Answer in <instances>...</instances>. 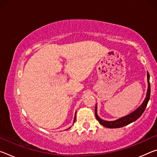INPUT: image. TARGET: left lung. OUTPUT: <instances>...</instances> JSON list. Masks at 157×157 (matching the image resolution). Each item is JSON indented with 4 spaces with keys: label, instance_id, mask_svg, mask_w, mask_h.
<instances>
[{
    "label": "left lung",
    "instance_id": "1",
    "mask_svg": "<svg viewBox=\"0 0 157 157\" xmlns=\"http://www.w3.org/2000/svg\"><path fill=\"white\" fill-rule=\"evenodd\" d=\"M147 82H148V88L147 91V95H146V98L145 100L143 101V104L140 106V107L137 109L136 111H133L129 115H127L123 118H119L118 120L114 121H103L102 119L100 118L97 114V107L95 106V118L97 120L99 121V123L105 127L107 128H119V127H124L127 124H130L132 122L136 121L139 117L142 115L143 113L144 112L147 105L148 103V101L150 100V74L147 72Z\"/></svg>",
    "mask_w": 157,
    "mask_h": 157
}]
</instances>
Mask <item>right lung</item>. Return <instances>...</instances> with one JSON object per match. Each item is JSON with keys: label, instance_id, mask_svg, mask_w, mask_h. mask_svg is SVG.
Here are the masks:
<instances>
[{"label": "right lung", "instance_id": "1", "mask_svg": "<svg viewBox=\"0 0 157 157\" xmlns=\"http://www.w3.org/2000/svg\"><path fill=\"white\" fill-rule=\"evenodd\" d=\"M75 119H76V113H75V118H74V121H73V123H75Z\"/></svg>", "mask_w": 157, "mask_h": 157}]
</instances>
